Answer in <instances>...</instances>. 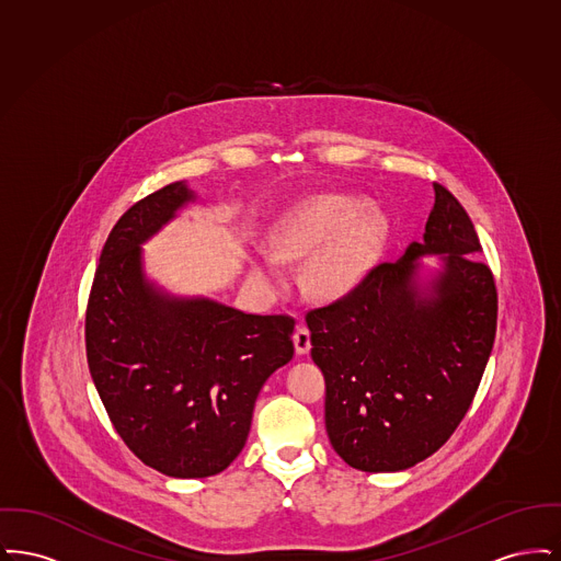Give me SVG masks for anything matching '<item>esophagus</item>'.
I'll use <instances>...</instances> for the list:
<instances>
[{
    "mask_svg": "<svg viewBox=\"0 0 561 561\" xmlns=\"http://www.w3.org/2000/svg\"><path fill=\"white\" fill-rule=\"evenodd\" d=\"M293 341L294 348H296V353H298V355L309 353V348H311V332H309V328L298 323V325H296V330H294Z\"/></svg>",
    "mask_w": 561,
    "mask_h": 561,
    "instance_id": "34e87169",
    "label": "esophagus"
}]
</instances>
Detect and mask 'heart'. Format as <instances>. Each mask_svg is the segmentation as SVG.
Instances as JSON below:
<instances>
[{"label":"heart","instance_id":"b5f03b06","mask_svg":"<svg viewBox=\"0 0 561 561\" xmlns=\"http://www.w3.org/2000/svg\"><path fill=\"white\" fill-rule=\"evenodd\" d=\"M387 233L385 218L364 199L323 193L296 204L273 231V250L254 259V275L267 288L286 284L284 261H307V288L320 298L336 300L353 293Z\"/></svg>","mask_w":561,"mask_h":561}]
</instances>
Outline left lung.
Here are the masks:
<instances>
[{"mask_svg":"<svg viewBox=\"0 0 561 561\" xmlns=\"http://www.w3.org/2000/svg\"><path fill=\"white\" fill-rule=\"evenodd\" d=\"M425 240L380 263L353 293L307 313L325 378V431L348 467L403 471L465 419L496 336V284L467 210L433 183ZM444 253L423 289L417 259Z\"/></svg>","mask_w":561,"mask_h":561,"instance_id":"1","label":"left lung"}]
</instances>
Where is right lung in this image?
Here are the masks:
<instances>
[{
    "label": "right lung",
    "mask_w": 561,
    "mask_h": 561,
    "mask_svg": "<svg viewBox=\"0 0 561 561\" xmlns=\"http://www.w3.org/2000/svg\"><path fill=\"white\" fill-rule=\"evenodd\" d=\"M195 195H147L111 229L85 309V355L124 444L170 478H210L241 453L256 398L293 359L290 316L170 296L142 273L140 243Z\"/></svg>",
    "instance_id": "add662e5"
}]
</instances>
